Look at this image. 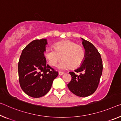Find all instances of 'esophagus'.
<instances>
[{
  "label": "esophagus",
  "mask_w": 121,
  "mask_h": 121,
  "mask_svg": "<svg viewBox=\"0 0 121 121\" xmlns=\"http://www.w3.org/2000/svg\"><path fill=\"white\" fill-rule=\"evenodd\" d=\"M64 74V72H59V75H62L63 74Z\"/></svg>",
  "instance_id": "esophagus-1"
}]
</instances>
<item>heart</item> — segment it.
Wrapping results in <instances>:
<instances>
[{"label":"heart","mask_w":121,"mask_h":121,"mask_svg":"<svg viewBox=\"0 0 121 121\" xmlns=\"http://www.w3.org/2000/svg\"><path fill=\"white\" fill-rule=\"evenodd\" d=\"M45 56L49 65L54 66L61 59L63 60L57 65L60 70L80 67L85 60L86 53L83 47L73 41L65 40L55 44L54 49L47 48Z\"/></svg>","instance_id":"b5f03b06"}]
</instances>
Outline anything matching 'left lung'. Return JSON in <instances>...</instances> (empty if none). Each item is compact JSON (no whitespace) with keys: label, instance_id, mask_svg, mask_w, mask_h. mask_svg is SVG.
I'll use <instances>...</instances> for the list:
<instances>
[{"label":"left lung","instance_id":"left-lung-1","mask_svg":"<svg viewBox=\"0 0 121 121\" xmlns=\"http://www.w3.org/2000/svg\"><path fill=\"white\" fill-rule=\"evenodd\" d=\"M85 49V60L75 72H70L72 80L67 86L74 94L87 97L94 93L98 87L103 70L102 60L99 53L91 43L82 39ZM76 72H80L79 75Z\"/></svg>","mask_w":121,"mask_h":121}]
</instances>
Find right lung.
Masks as SVG:
<instances>
[{
	"label": "right lung",
	"mask_w": 121,
	"mask_h": 121,
	"mask_svg": "<svg viewBox=\"0 0 121 121\" xmlns=\"http://www.w3.org/2000/svg\"><path fill=\"white\" fill-rule=\"evenodd\" d=\"M47 40H34L23 49L18 62L19 83L27 95L34 98L45 95L58 75L46 64L44 56Z\"/></svg>",
	"instance_id": "right-lung-1"
}]
</instances>
